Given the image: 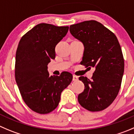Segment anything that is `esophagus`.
Wrapping results in <instances>:
<instances>
[{
  "label": "esophagus",
  "mask_w": 134,
  "mask_h": 134,
  "mask_svg": "<svg viewBox=\"0 0 134 134\" xmlns=\"http://www.w3.org/2000/svg\"><path fill=\"white\" fill-rule=\"evenodd\" d=\"M78 80V76H76V75H73V81H76Z\"/></svg>",
  "instance_id": "34e87169"
}]
</instances>
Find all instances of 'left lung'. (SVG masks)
I'll return each instance as SVG.
<instances>
[{"label": "left lung", "mask_w": 134, "mask_h": 134, "mask_svg": "<svg viewBox=\"0 0 134 134\" xmlns=\"http://www.w3.org/2000/svg\"><path fill=\"white\" fill-rule=\"evenodd\" d=\"M70 34L83 43L81 64L95 67L91 80L80 76L85 89L79 94L81 107L91 112L100 111L112 104L119 92L124 70V60L114 33L95 20L70 26Z\"/></svg>", "instance_id": "8db88e82"}]
</instances>
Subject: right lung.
<instances>
[{"label":"right lung","instance_id":"obj_1","mask_svg":"<svg viewBox=\"0 0 134 134\" xmlns=\"http://www.w3.org/2000/svg\"><path fill=\"white\" fill-rule=\"evenodd\" d=\"M68 26L39 24L22 36L16 54L15 78L23 100L39 114H48L58 105L62 91L72 80L64 72L49 76L47 65L55 58V47L66 35Z\"/></svg>","mask_w":134,"mask_h":134}]
</instances>
